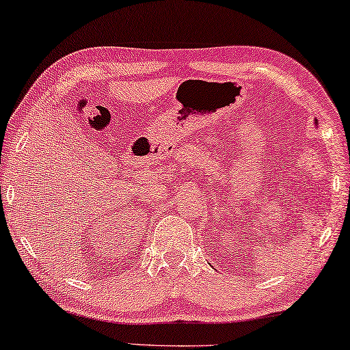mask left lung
<instances>
[{"mask_svg":"<svg viewBox=\"0 0 350 350\" xmlns=\"http://www.w3.org/2000/svg\"><path fill=\"white\" fill-rule=\"evenodd\" d=\"M315 122H317V121H315Z\"/></svg>","mask_w":350,"mask_h":350,"instance_id":"obj_1","label":"left lung"}]
</instances>
